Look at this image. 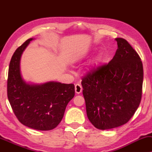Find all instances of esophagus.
I'll use <instances>...</instances> for the list:
<instances>
[{
    "instance_id": "obj_1",
    "label": "esophagus",
    "mask_w": 152,
    "mask_h": 152,
    "mask_svg": "<svg viewBox=\"0 0 152 152\" xmlns=\"http://www.w3.org/2000/svg\"><path fill=\"white\" fill-rule=\"evenodd\" d=\"M75 93L77 94H80L82 91V87L80 84H77L75 86Z\"/></svg>"
}]
</instances>
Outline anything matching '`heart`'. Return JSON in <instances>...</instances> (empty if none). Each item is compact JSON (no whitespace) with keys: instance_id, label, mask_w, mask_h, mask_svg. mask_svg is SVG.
<instances>
[{"instance_id":"b5f03b06","label":"heart","mask_w":152,"mask_h":152,"mask_svg":"<svg viewBox=\"0 0 152 152\" xmlns=\"http://www.w3.org/2000/svg\"><path fill=\"white\" fill-rule=\"evenodd\" d=\"M97 61H98V59H97V60H96V61L95 62L94 64H93V66H97Z\"/></svg>"}]
</instances>
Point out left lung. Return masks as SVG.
I'll return each instance as SVG.
<instances>
[{"instance_id": "1", "label": "left lung", "mask_w": 152, "mask_h": 152, "mask_svg": "<svg viewBox=\"0 0 152 152\" xmlns=\"http://www.w3.org/2000/svg\"><path fill=\"white\" fill-rule=\"evenodd\" d=\"M113 59L91 70L82 80L86 113L98 129L126 124L139 107L142 97V63L125 39L116 38Z\"/></svg>"}]
</instances>
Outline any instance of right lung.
Wrapping results in <instances>:
<instances>
[{
    "mask_svg": "<svg viewBox=\"0 0 152 152\" xmlns=\"http://www.w3.org/2000/svg\"><path fill=\"white\" fill-rule=\"evenodd\" d=\"M33 39H28L12 56L8 71L7 97L20 123L34 129L49 131L61 121L66 106L75 95V86L57 82L29 84L23 79L20 57Z\"/></svg>",
    "mask_w": 152,
    "mask_h": 152,
    "instance_id": "add662e5",
    "label": "right lung"
}]
</instances>
